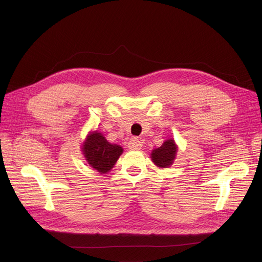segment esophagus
<instances>
[{"label": "esophagus", "mask_w": 262, "mask_h": 262, "mask_svg": "<svg viewBox=\"0 0 262 262\" xmlns=\"http://www.w3.org/2000/svg\"><path fill=\"white\" fill-rule=\"evenodd\" d=\"M128 147L130 149H141L142 148V142L138 139L136 138V137H134V138L130 139V141L128 142Z\"/></svg>", "instance_id": "1"}]
</instances>
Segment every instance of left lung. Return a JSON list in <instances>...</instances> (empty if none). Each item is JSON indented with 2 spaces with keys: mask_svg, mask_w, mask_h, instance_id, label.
Wrapping results in <instances>:
<instances>
[{
  "mask_svg": "<svg viewBox=\"0 0 262 262\" xmlns=\"http://www.w3.org/2000/svg\"><path fill=\"white\" fill-rule=\"evenodd\" d=\"M177 153V146L173 139H169L164 141L160 147H157L152 150V157L153 162L156 164L158 168H169L173 163L175 156Z\"/></svg>",
  "mask_w": 262,
  "mask_h": 262,
  "instance_id": "obj_1",
  "label": "left lung"
}]
</instances>
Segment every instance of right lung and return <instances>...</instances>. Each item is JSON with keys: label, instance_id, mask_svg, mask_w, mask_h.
<instances>
[{"label": "right lung", "instance_id": "right-lung-1", "mask_svg": "<svg viewBox=\"0 0 262 262\" xmlns=\"http://www.w3.org/2000/svg\"><path fill=\"white\" fill-rule=\"evenodd\" d=\"M122 153L123 148L120 145L109 143L105 137L96 130L90 133L82 144V154L90 167L101 174L112 170Z\"/></svg>", "mask_w": 262, "mask_h": 262}]
</instances>
